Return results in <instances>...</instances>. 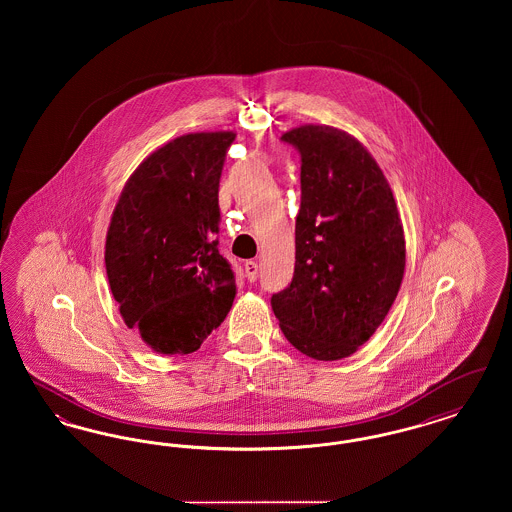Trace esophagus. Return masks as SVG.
<instances>
[{
  "mask_svg": "<svg viewBox=\"0 0 512 512\" xmlns=\"http://www.w3.org/2000/svg\"><path fill=\"white\" fill-rule=\"evenodd\" d=\"M245 276L249 282H255L257 280V274H259V265L255 261H247L244 265Z\"/></svg>",
  "mask_w": 512,
  "mask_h": 512,
  "instance_id": "obj_1",
  "label": "esophagus"
}]
</instances>
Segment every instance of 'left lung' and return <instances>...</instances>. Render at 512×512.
<instances>
[{"label": "left lung", "mask_w": 512, "mask_h": 512, "mask_svg": "<svg viewBox=\"0 0 512 512\" xmlns=\"http://www.w3.org/2000/svg\"><path fill=\"white\" fill-rule=\"evenodd\" d=\"M301 155L292 284L272 311L317 361L353 355L384 322L405 274V232L390 184L357 138L326 124L282 134Z\"/></svg>", "instance_id": "left-lung-1"}]
</instances>
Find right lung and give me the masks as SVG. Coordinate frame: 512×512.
<instances>
[{
    "label": "right lung",
    "mask_w": 512,
    "mask_h": 512,
    "mask_svg": "<svg viewBox=\"0 0 512 512\" xmlns=\"http://www.w3.org/2000/svg\"><path fill=\"white\" fill-rule=\"evenodd\" d=\"M236 134L194 132L155 149L132 172L105 240L122 320L161 355H188L219 328L236 280L219 253V182Z\"/></svg>",
    "instance_id": "right-lung-1"
}]
</instances>
